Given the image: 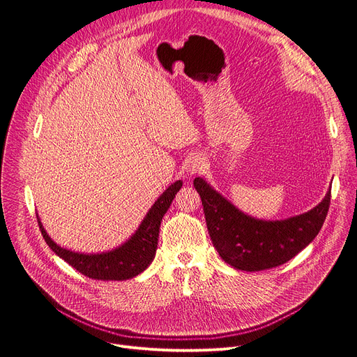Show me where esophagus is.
I'll return each instance as SVG.
<instances>
[{
    "mask_svg": "<svg viewBox=\"0 0 357 357\" xmlns=\"http://www.w3.org/2000/svg\"><path fill=\"white\" fill-rule=\"evenodd\" d=\"M204 165H206V158L202 154H195L187 160L185 170L188 172V174H196L204 169Z\"/></svg>",
    "mask_w": 357,
    "mask_h": 357,
    "instance_id": "34e87169",
    "label": "esophagus"
}]
</instances>
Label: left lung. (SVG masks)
I'll use <instances>...</instances> for the list:
<instances>
[{
    "instance_id": "8db88e82",
    "label": "left lung",
    "mask_w": 357,
    "mask_h": 357,
    "mask_svg": "<svg viewBox=\"0 0 357 357\" xmlns=\"http://www.w3.org/2000/svg\"><path fill=\"white\" fill-rule=\"evenodd\" d=\"M193 184L220 258L230 266L249 272L280 266L301 252L319 235L330 206L328 190L305 213L284 220H262L239 211L204 178L196 177Z\"/></svg>"
}]
</instances>
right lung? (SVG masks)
<instances>
[{"mask_svg":"<svg viewBox=\"0 0 357 357\" xmlns=\"http://www.w3.org/2000/svg\"><path fill=\"white\" fill-rule=\"evenodd\" d=\"M181 185L183 181L177 180L167 188L151 206L150 211L146 212L135 234L127 242H123L112 250H108V252L82 254L61 248L47 235L46 229L37 216L41 235H43L46 243L59 258L66 261L85 277L100 281H125L134 278L153 262L158 245L161 220L165 212L169 211Z\"/></svg>","mask_w":357,"mask_h":357,"instance_id":"right-lung-1","label":"right lung"}]
</instances>
